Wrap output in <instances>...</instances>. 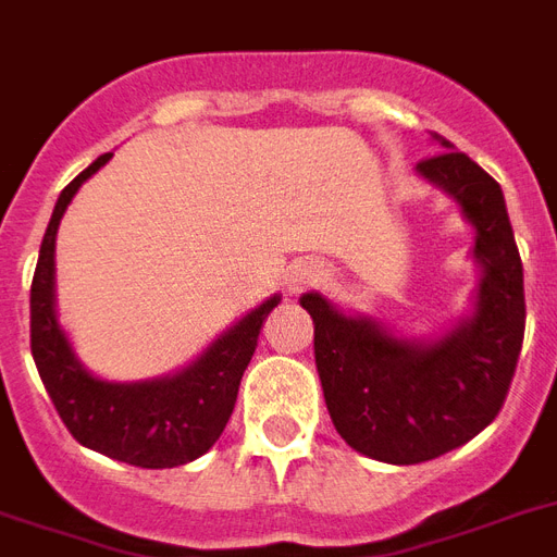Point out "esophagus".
<instances>
[{"label":"esophagus","mask_w":557,"mask_h":557,"mask_svg":"<svg viewBox=\"0 0 557 557\" xmlns=\"http://www.w3.org/2000/svg\"><path fill=\"white\" fill-rule=\"evenodd\" d=\"M326 274V269L318 260H297L286 274L288 292H304V288L321 283Z\"/></svg>","instance_id":"34e87169"}]
</instances>
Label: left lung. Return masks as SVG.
<instances>
[{
    "instance_id": "obj_1",
    "label": "left lung",
    "mask_w": 557,
    "mask_h": 557,
    "mask_svg": "<svg viewBox=\"0 0 557 557\" xmlns=\"http://www.w3.org/2000/svg\"><path fill=\"white\" fill-rule=\"evenodd\" d=\"M418 172L476 227L482 265L476 312L438 342H406L371 318L342 315L324 297H300L315 324V364L335 432L368 458L420 465L476 438L499 414L525 333L523 262L503 189L441 134Z\"/></svg>"
}]
</instances>
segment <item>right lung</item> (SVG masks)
Masks as SVG:
<instances>
[{"instance_id": "obj_1", "label": "right lung", "mask_w": 557, "mask_h": 557, "mask_svg": "<svg viewBox=\"0 0 557 557\" xmlns=\"http://www.w3.org/2000/svg\"><path fill=\"white\" fill-rule=\"evenodd\" d=\"M110 157L101 154L87 165L54 203L32 280V356L54 409L78 444L134 467H177L203 456L224 432L242 373L280 297H269L242 318L175 376L104 382L84 371L54 315V236L81 184Z\"/></svg>"}]
</instances>
